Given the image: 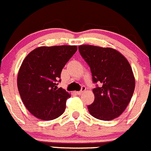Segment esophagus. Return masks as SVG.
Here are the masks:
<instances>
[{
  "mask_svg": "<svg viewBox=\"0 0 151 151\" xmlns=\"http://www.w3.org/2000/svg\"><path fill=\"white\" fill-rule=\"evenodd\" d=\"M86 90V86H83L82 87H81V89L80 91H78V92H77V95H81L83 93V92H84V91Z\"/></svg>",
  "mask_w": 151,
  "mask_h": 151,
  "instance_id": "34e87169",
  "label": "esophagus"
}]
</instances>
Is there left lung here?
Masks as SVG:
<instances>
[{
  "instance_id": "obj_1",
  "label": "left lung",
  "mask_w": 151,
  "mask_h": 151,
  "mask_svg": "<svg viewBox=\"0 0 151 151\" xmlns=\"http://www.w3.org/2000/svg\"><path fill=\"white\" fill-rule=\"evenodd\" d=\"M92 73L96 87L93 103L88 106L92 116L101 120L118 117L128 106L134 89L135 77L127 59L112 48L92 45L78 47Z\"/></svg>"
}]
</instances>
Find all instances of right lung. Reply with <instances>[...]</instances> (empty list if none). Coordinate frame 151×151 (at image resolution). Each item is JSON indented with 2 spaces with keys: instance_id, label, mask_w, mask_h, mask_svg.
I'll return each mask as SVG.
<instances>
[{
  "instance_id": "obj_1",
  "label": "right lung",
  "mask_w": 151,
  "mask_h": 151,
  "mask_svg": "<svg viewBox=\"0 0 151 151\" xmlns=\"http://www.w3.org/2000/svg\"><path fill=\"white\" fill-rule=\"evenodd\" d=\"M77 50L76 46L40 47L22 62L17 77L19 92L27 109L37 118L54 119L65 110L70 96L57 85L62 69Z\"/></svg>"
}]
</instances>
